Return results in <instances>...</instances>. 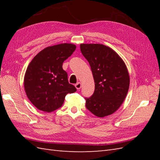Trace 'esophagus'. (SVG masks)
<instances>
[{"mask_svg": "<svg viewBox=\"0 0 160 160\" xmlns=\"http://www.w3.org/2000/svg\"><path fill=\"white\" fill-rule=\"evenodd\" d=\"M75 87H76V88L78 90H79V89H80L81 87H82V84H81L80 82H78V83L75 84Z\"/></svg>", "mask_w": 160, "mask_h": 160, "instance_id": "1", "label": "esophagus"}]
</instances>
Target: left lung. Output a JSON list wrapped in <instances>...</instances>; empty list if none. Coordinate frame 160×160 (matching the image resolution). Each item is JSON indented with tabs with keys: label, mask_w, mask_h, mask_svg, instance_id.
Returning <instances> with one entry per match:
<instances>
[{
	"label": "left lung",
	"mask_w": 160,
	"mask_h": 160,
	"mask_svg": "<svg viewBox=\"0 0 160 160\" xmlns=\"http://www.w3.org/2000/svg\"><path fill=\"white\" fill-rule=\"evenodd\" d=\"M80 50L92 71L94 93L85 98L86 107L104 118L115 113L128 93L130 78L124 62L110 47L102 44H81Z\"/></svg>",
	"instance_id": "left-lung-1"
}]
</instances>
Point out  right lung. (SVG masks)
I'll list each match as a JSON object with an SVG mask.
<instances>
[{"label":"right lung","mask_w":160,"mask_h":160,"mask_svg":"<svg viewBox=\"0 0 160 160\" xmlns=\"http://www.w3.org/2000/svg\"><path fill=\"white\" fill-rule=\"evenodd\" d=\"M73 44L47 47L33 58L24 77L25 93L38 109L49 113L62 107L67 93L76 91L68 82L62 63L76 50Z\"/></svg>","instance_id":"right-lung-1"}]
</instances>
